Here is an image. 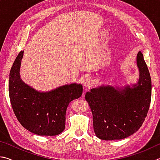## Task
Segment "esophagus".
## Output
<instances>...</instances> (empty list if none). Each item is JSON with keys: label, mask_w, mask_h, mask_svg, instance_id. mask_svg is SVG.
Returning <instances> with one entry per match:
<instances>
[{"label": "esophagus", "mask_w": 160, "mask_h": 160, "mask_svg": "<svg viewBox=\"0 0 160 160\" xmlns=\"http://www.w3.org/2000/svg\"><path fill=\"white\" fill-rule=\"evenodd\" d=\"M93 80H92L91 78H89V77H87L85 78V80L83 81V85H84V86H86V87H89V86H91L93 85Z\"/></svg>", "instance_id": "1"}]
</instances>
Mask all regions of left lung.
Wrapping results in <instances>:
<instances>
[{
    "instance_id": "8db88e82",
    "label": "left lung",
    "mask_w": 160,
    "mask_h": 160,
    "mask_svg": "<svg viewBox=\"0 0 160 160\" xmlns=\"http://www.w3.org/2000/svg\"><path fill=\"white\" fill-rule=\"evenodd\" d=\"M137 65L139 81L132 88L101 86L86 93L85 98L93 114L94 132L100 139L127 138L136 133L145 121L150 105L152 84L141 51L137 55Z\"/></svg>"
}]
</instances>
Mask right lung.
<instances>
[{
	"label": "right lung",
	"mask_w": 160,
	"mask_h": 160,
	"mask_svg": "<svg viewBox=\"0 0 160 160\" xmlns=\"http://www.w3.org/2000/svg\"><path fill=\"white\" fill-rule=\"evenodd\" d=\"M24 51L17 56L9 77V96L14 113L22 127L40 136H56L65 127L66 111L70 102L83 93L82 86L72 83L47 93H40L19 77Z\"/></svg>",
	"instance_id": "obj_1"
}]
</instances>
